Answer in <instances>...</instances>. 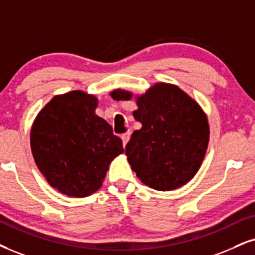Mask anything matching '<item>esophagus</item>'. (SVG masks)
Returning <instances> with one entry per match:
<instances>
[{"label": "esophagus", "mask_w": 255, "mask_h": 255, "mask_svg": "<svg viewBox=\"0 0 255 255\" xmlns=\"http://www.w3.org/2000/svg\"><path fill=\"white\" fill-rule=\"evenodd\" d=\"M130 131H128V132H125V133H123L122 134V139H123V144H124V146L127 145L128 144V139H130Z\"/></svg>", "instance_id": "1"}]
</instances>
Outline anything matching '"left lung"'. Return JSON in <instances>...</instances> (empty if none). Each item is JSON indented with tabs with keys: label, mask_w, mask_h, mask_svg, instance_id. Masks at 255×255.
Masks as SVG:
<instances>
[{
	"label": "left lung",
	"mask_w": 255,
	"mask_h": 255,
	"mask_svg": "<svg viewBox=\"0 0 255 255\" xmlns=\"http://www.w3.org/2000/svg\"><path fill=\"white\" fill-rule=\"evenodd\" d=\"M116 100L132 94L116 90ZM136 130L125 153L137 177L156 190H171L189 182L199 170L209 140L207 117L199 104L177 86L156 84L137 99Z\"/></svg>",
	"instance_id": "left-lung-1"
}]
</instances>
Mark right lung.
I'll use <instances>...</instances> for the list:
<instances>
[{"label":"right lung","mask_w":255,"mask_h":255,"mask_svg":"<svg viewBox=\"0 0 255 255\" xmlns=\"http://www.w3.org/2000/svg\"><path fill=\"white\" fill-rule=\"evenodd\" d=\"M98 100L73 91L41 110L30 132L37 168L68 196L85 197L103 184L110 163L124 151L112 127L94 113Z\"/></svg>","instance_id":"right-lung-1"}]
</instances>
